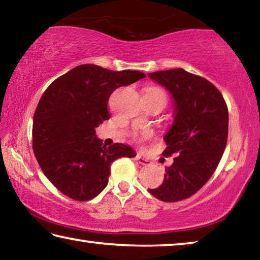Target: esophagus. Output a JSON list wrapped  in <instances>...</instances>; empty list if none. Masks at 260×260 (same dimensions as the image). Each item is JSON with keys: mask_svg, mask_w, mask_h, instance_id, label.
Returning <instances> with one entry per match:
<instances>
[{"mask_svg": "<svg viewBox=\"0 0 260 260\" xmlns=\"http://www.w3.org/2000/svg\"><path fill=\"white\" fill-rule=\"evenodd\" d=\"M136 160H138L141 165H149V164H150V160L147 159V158L142 157L141 155L136 156Z\"/></svg>", "mask_w": 260, "mask_h": 260, "instance_id": "1", "label": "esophagus"}]
</instances>
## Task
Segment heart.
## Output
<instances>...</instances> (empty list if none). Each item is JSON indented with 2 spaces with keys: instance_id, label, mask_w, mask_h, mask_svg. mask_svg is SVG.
<instances>
[{
  "instance_id": "obj_1",
  "label": "heart",
  "mask_w": 260,
  "mask_h": 260,
  "mask_svg": "<svg viewBox=\"0 0 260 260\" xmlns=\"http://www.w3.org/2000/svg\"><path fill=\"white\" fill-rule=\"evenodd\" d=\"M152 89H156V88H152Z\"/></svg>"
}]
</instances>
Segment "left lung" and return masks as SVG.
Segmentation results:
<instances>
[{
  "instance_id": "1",
  "label": "left lung",
  "mask_w": 260,
  "mask_h": 260,
  "mask_svg": "<svg viewBox=\"0 0 260 260\" xmlns=\"http://www.w3.org/2000/svg\"><path fill=\"white\" fill-rule=\"evenodd\" d=\"M148 77L172 98L174 120L164 135L162 155H175L164 181L149 192L164 202L181 201L200 190L217 169L227 143L228 109L212 83L183 69Z\"/></svg>"
}]
</instances>
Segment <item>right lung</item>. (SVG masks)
Masks as SVG:
<instances>
[{
  "mask_svg": "<svg viewBox=\"0 0 260 260\" xmlns=\"http://www.w3.org/2000/svg\"><path fill=\"white\" fill-rule=\"evenodd\" d=\"M143 78L140 71L83 64L43 93L33 117V150L43 173L64 195L76 201L94 199L107 187L111 162L136 156L127 144L103 146L95 128L110 119L112 91Z\"/></svg>",
  "mask_w": 260,
  "mask_h": 260,
  "instance_id": "obj_1",
  "label": "right lung"
}]
</instances>
